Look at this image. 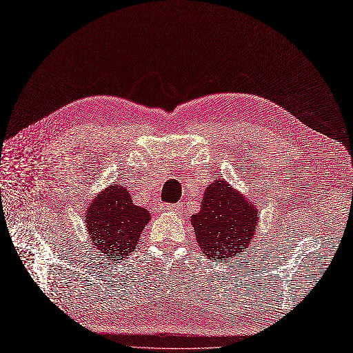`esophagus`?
<instances>
[{"mask_svg":"<svg viewBox=\"0 0 353 353\" xmlns=\"http://www.w3.org/2000/svg\"><path fill=\"white\" fill-rule=\"evenodd\" d=\"M183 205L181 203H173V205H168V206H165V211H168V212H173V214H180L181 212V210H183V208H181Z\"/></svg>","mask_w":353,"mask_h":353,"instance_id":"esophagus-1","label":"esophagus"}]
</instances>
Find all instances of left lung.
<instances>
[{
    "instance_id": "obj_1",
    "label": "left lung",
    "mask_w": 353,
    "mask_h": 353,
    "mask_svg": "<svg viewBox=\"0 0 353 353\" xmlns=\"http://www.w3.org/2000/svg\"><path fill=\"white\" fill-rule=\"evenodd\" d=\"M201 252L211 260L225 262L252 244L259 223V210L228 181L216 179L208 185L201 211L192 215Z\"/></svg>"
}]
</instances>
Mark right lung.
I'll use <instances>...</instances> for the list:
<instances>
[{"instance_id": "right-lung-1", "label": "right lung", "mask_w": 353, "mask_h": 353, "mask_svg": "<svg viewBox=\"0 0 353 353\" xmlns=\"http://www.w3.org/2000/svg\"><path fill=\"white\" fill-rule=\"evenodd\" d=\"M150 219V212L135 205L129 190L119 183L99 192L88 203L84 218L90 241L114 262L135 252Z\"/></svg>"}]
</instances>
